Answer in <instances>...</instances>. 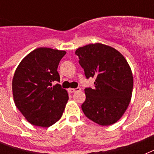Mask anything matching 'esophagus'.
Masks as SVG:
<instances>
[{
    "instance_id": "obj_1",
    "label": "esophagus",
    "mask_w": 154,
    "mask_h": 154,
    "mask_svg": "<svg viewBox=\"0 0 154 154\" xmlns=\"http://www.w3.org/2000/svg\"><path fill=\"white\" fill-rule=\"evenodd\" d=\"M81 91V88H69L68 89V91L69 93H73V92H76V91Z\"/></svg>"
}]
</instances>
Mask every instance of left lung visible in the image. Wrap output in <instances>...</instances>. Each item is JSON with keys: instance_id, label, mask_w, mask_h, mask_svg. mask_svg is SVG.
<instances>
[{"instance_id": "8db88e82", "label": "left lung", "mask_w": 154, "mask_h": 154, "mask_svg": "<svg viewBox=\"0 0 154 154\" xmlns=\"http://www.w3.org/2000/svg\"><path fill=\"white\" fill-rule=\"evenodd\" d=\"M87 78L94 77V88L85 90L81 105L85 116L101 125L116 123L131 101L133 77L125 57L112 46L88 44L76 50Z\"/></svg>"}]
</instances>
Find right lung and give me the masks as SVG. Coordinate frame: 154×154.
<instances>
[{
	"mask_svg": "<svg viewBox=\"0 0 154 154\" xmlns=\"http://www.w3.org/2000/svg\"><path fill=\"white\" fill-rule=\"evenodd\" d=\"M66 51L41 47L21 61L14 72L12 92L16 107L29 122L49 127L62 116L69 97L60 82L57 68Z\"/></svg>",
	"mask_w": 154,
	"mask_h": 154,
	"instance_id": "add662e5",
	"label": "right lung"
}]
</instances>
